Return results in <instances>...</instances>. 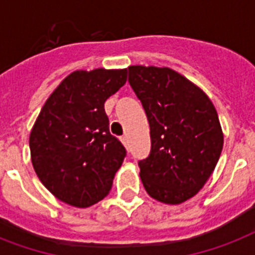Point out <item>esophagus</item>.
I'll return each instance as SVG.
<instances>
[{
  "label": "esophagus",
  "instance_id": "1",
  "mask_svg": "<svg viewBox=\"0 0 255 255\" xmlns=\"http://www.w3.org/2000/svg\"><path fill=\"white\" fill-rule=\"evenodd\" d=\"M120 140H122V143H123L124 145H126V147H127V145H128V139H127V136H126V135L122 136V139H120Z\"/></svg>",
  "mask_w": 255,
  "mask_h": 255
}]
</instances>
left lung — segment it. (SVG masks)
Instances as JSON below:
<instances>
[{"instance_id":"8db88e82","label":"left lung","mask_w":255,"mask_h":255,"mask_svg":"<svg viewBox=\"0 0 255 255\" xmlns=\"http://www.w3.org/2000/svg\"><path fill=\"white\" fill-rule=\"evenodd\" d=\"M128 82L151 133V152L139 161L141 182L157 201L181 204L217 165L224 145L217 111L205 92L168 67L129 66Z\"/></svg>"}]
</instances>
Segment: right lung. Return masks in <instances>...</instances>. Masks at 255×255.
<instances>
[{
    "label": "right lung",
    "mask_w": 255,
    "mask_h": 255,
    "mask_svg": "<svg viewBox=\"0 0 255 255\" xmlns=\"http://www.w3.org/2000/svg\"><path fill=\"white\" fill-rule=\"evenodd\" d=\"M127 82V69L74 71L46 100L30 133L34 170L61 201L87 208L112 188L127 151L110 132L104 102Z\"/></svg>",
    "instance_id": "add662e5"
}]
</instances>
